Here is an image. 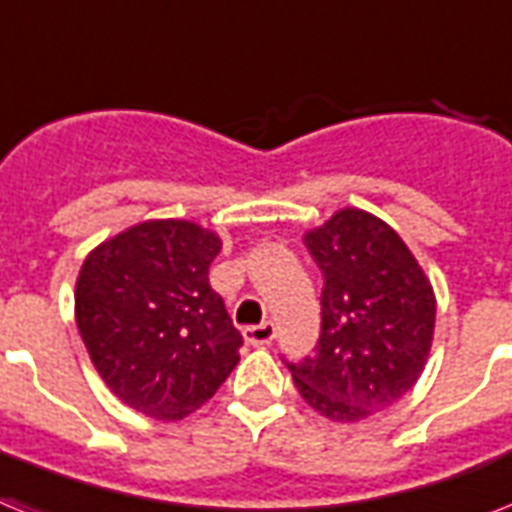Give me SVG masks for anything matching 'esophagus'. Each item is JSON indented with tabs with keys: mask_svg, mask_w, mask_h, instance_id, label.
I'll return each instance as SVG.
<instances>
[{
	"mask_svg": "<svg viewBox=\"0 0 512 512\" xmlns=\"http://www.w3.org/2000/svg\"><path fill=\"white\" fill-rule=\"evenodd\" d=\"M244 339H247L252 347H263L276 339V326L270 321H263L260 326H247L244 328Z\"/></svg>",
	"mask_w": 512,
	"mask_h": 512,
	"instance_id": "1",
	"label": "esophagus"
}]
</instances>
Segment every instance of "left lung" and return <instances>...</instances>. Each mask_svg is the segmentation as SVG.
Returning <instances> with one entry per match:
<instances>
[{"instance_id":"left-lung-1","label":"left lung","mask_w":512,"mask_h":512,"mask_svg":"<svg viewBox=\"0 0 512 512\" xmlns=\"http://www.w3.org/2000/svg\"><path fill=\"white\" fill-rule=\"evenodd\" d=\"M323 273L315 357L286 363L315 413L363 421L421 378L434 342L436 297L400 234L376 215L344 207L305 234Z\"/></svg>"}]
</instances>
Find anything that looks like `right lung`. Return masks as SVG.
<instances>
[{
	"label": "right lung",
	"mask_w": 512,
	"mask_h": 512,
	"mask_svg": "<svg viewBox=\"0 0 512 512\" xmlns=\"http://www.w3.org/2000/svg\"><path fill=\"white\" fill-rule=\"evenodd\" d=\"M223 242L191 220H144L86 255L76 323L110 392L139 413L181 421L239 363L242 334L210 289Z\"/></svg>",
	"instance_id": "1"
}]
</instances>
